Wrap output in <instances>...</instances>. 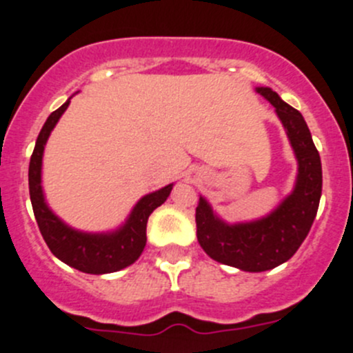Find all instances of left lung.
<instances>
[{
	"label": "left lung",
	"instance_id": "obj_1",
	"mask_svg": "<svg viewBox=\"0 0 353 353\" xmlns=\"http://www.w3.org/2000/svg\"><path fill=\"white\" fill-rule=\"evenodd\" d=\"M276 109L299 160L294 193L266 219L227 225L213 215L203 198L196 206L198 243L215 261L244 272H266L295 254L311 230L321 198L323 170L318 148L304 117L272 88H256Z\"/></svg>",
	"mask_w": 353,
	"mask_h": 353
}]
</instances>
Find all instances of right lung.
<instances>
[{
  "instance_id": "1",
  "label": "right lung",
  "mask_w": 353,
  "mask_h": 353,
  "mask_svg": "<svg viewBox=\"0 0 353 353\" xmlns=\"http://www.w3.org/2000/svg\"><path fill=\"white\" fill-rule=\"evenodd\" d=\"M68 104L70 101L51 112L35 141L34 154L30 157V165H28V191H30L32 208H34L39 230L56 258L83 273H92V275L112 273L126 268L140 258L147 244L148 216L157 206L165 201L172 190V184L141 198L128 219L126 225L117 232L108 234V236H95V234L77 232L66 227L44 203L41 188V165L46 141L61 114L66 110Z\"/></svg>"
}]
</instances>
